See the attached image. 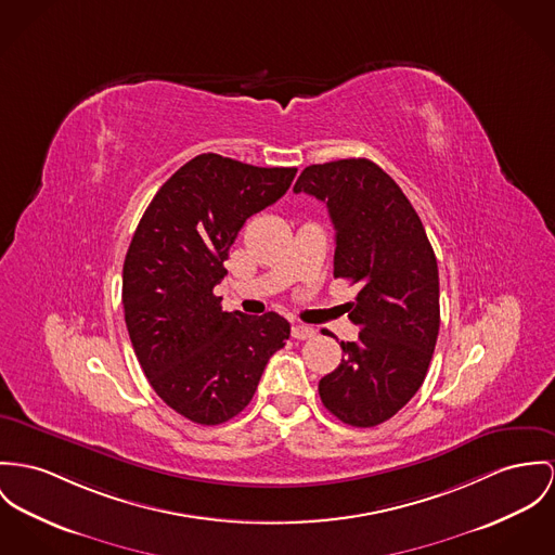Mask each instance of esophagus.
Here are the masks:
<instances>
[{"instance_id": "esophagus-1", "label": "esophagus", "mask_w": 555, "mask_h": 555, "mask_svg": "<svg viewBox=\"0 0 555 555\" xmlns=\"http://www.w3.org/2000/svg\"><path fill=\"white\" fill-rule=\"evenodd\" d=\"M314 327H308V325H294L292 327V338L294 340H310L314 338Z\"/></svg>"}]
</instances>
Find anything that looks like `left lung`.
Returning a JSON list of instances; mask_svg holds the SVG:
<instances>
[{
  "label": "left lung",
  "mask_w": 555,
  "mask_h": 555,
  "mask_svg": "<svg viewBox=\"0 0 555 555\" xmlns=\"http://www.w3.org/2000/svg\"><path fill=\"white\" fill-rule=\"evenodd\" d=\"M327 205L334 276L359 285L341 363L319 383L323 405L350 427L392 418L425 383L439 334V272L408 196L367 158L306 167L294 185Z\"/></svg>",
  "instance_id": "1"
}]
</instances>
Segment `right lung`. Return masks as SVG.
I'll return each mask as SVG.
<instances>
[{"mask_svg": "<svg viewBox=\"0 0 555 555\" xmlns=\"http://www.w3.org/2000/svg\"><path fill=\"white\" fill-rule=\"evenodd\" d=\"M296 172L201 154L156 192L132 234L122 270L128 336L158 397L196 425L241 414L289 340L281 314L225 312L214 287L245 221L276 203Z\"/></svg>", "mask_w": 555, "mask_h": 555, "instance_id": "add662e5", "label": "right lung"}]
</instances>
